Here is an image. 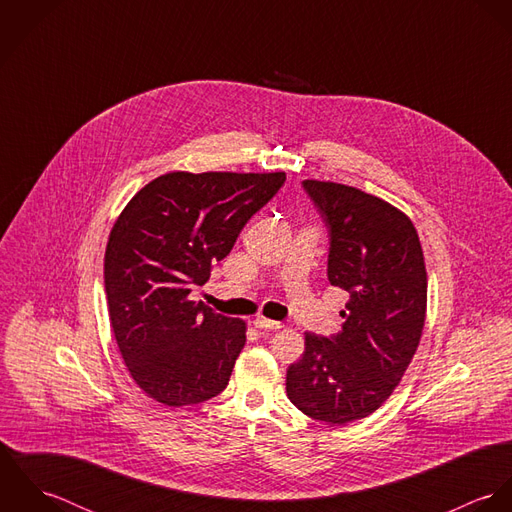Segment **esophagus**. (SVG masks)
<instances>
[{"mask_svg":"<svg viewBox=\"0 0 512 512\" xmlns=\"http://www.w3.org/2000/svg\"><path fill=\"white\" fill-rule=\"evenodd\" d=\"M254 327L256 329H264V331H276V329H282V323L266 319V317H256L254 319Z\"/></svg>","mask_w":512,"mask_h":512,"instance_id":"esophagus-1","label":"esophagus"}]
</instances>
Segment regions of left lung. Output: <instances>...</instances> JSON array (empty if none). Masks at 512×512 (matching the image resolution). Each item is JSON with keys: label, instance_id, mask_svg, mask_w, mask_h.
<instances>
[{"label": "left lung", "instance_id": "obj_1", "mask_svg": "<svg viewBox=\"0 0 512 512\" xmlns=\"http://www.w3.org/2000/svg\"><path fill=\"white\" fill-rule=\"evenodd\" d=\"M301 185L329 228L327 278L349 301L337 335L305 333L286 392L305 416L345 426L378 410L412 363L426 321L424 252L390 203L341 183Z\"/></svg>", "mask_w": 512, "mask_h": 512}]
</instances>
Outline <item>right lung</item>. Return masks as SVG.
I'll list each match as a JSON object with an SVG mask.
<instances>
[{
	"mask_svg": "<svg viewBox=\"0 0 512 512\" xmlns=\"http://www.w3.org/2000/svg\"><path fill=\"white\" fill-rule=\"evenodd\" d=\"M286 173H165L114 222L104 254L112 331L136 384L181 408L220 394L246 343V323L191 301L244 224Z\"/></svg>",
	"mask_w": 512,
	"mask_h": 512,
	"instance_id": "1",
	"label": "right lung"
}]
</instances>
